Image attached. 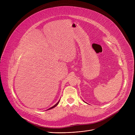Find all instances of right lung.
Here are the masks:
<instances>
[{
  "instance_id": "right-lung-1",
  "label": "right lung",
  "mask_w": 135,
  "mask_h": 135,
  "mask_svg": "<svg viewBox=\"0 0 135 135\" xmlns=\"http://www.w3.org/2000/svg\"><path fill=\"white\" fill-rule=\"evenodd\" d=\"M60 100H59V101H58V102H57V103H56V104H55V105H54V106H52V107H51V108H49V109H47V110H50V109H52V108H55V107H56V106H57V104H59V102H60Z\"/></svg>"
}]
</instances>
